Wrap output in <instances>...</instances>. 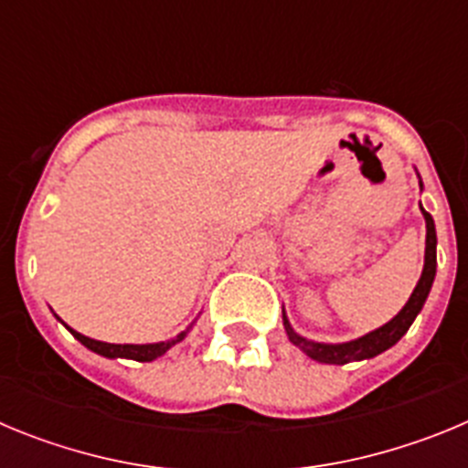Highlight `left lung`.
<instances>
[{
    "mask_svg": "<svg viewBox=\"0 0 468 468\" xmlns=\"http://www.w3.org/2000/svg\"><path fill=\"white\" fill-rule=\"evenodd\" d=\"M421 208V206H420ZM421 215L427 220V250H424V270H421L420 281H417L415 291H412L410 300L405 302V307L396 314L388 324H384L382 328L373 330V333L363 335L358 340L342 342V345H321V342H312L307 337L297 335L291 328L288 318L283 312V325L285 333H288V340L295 346H300L309 358L318 363H328V366H345L351 361H366V358H373L382 351H387L388 346H394L396 342L408 333V328L412 325V321L417 318V314L421 312L424 302H427L429 291H431L433 276H436V225H433V218L421 208Z\"/></svg>",
    "mask_w": 468,
    "mask_h": 468,
    "instance_id": "obj_1",
    "label": "left lung"
}]
</instances>
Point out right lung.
<instances>
[{
    "label": "right lung",
    "mask_w": 468,
    "mask_h": 468,
    "mask_svg": "<svg viewBox=\"0 0 468 468\" xmlns=\"http://www.w3.org/2000/svg\"><path fill=\"white\" fill-rule=\"evenodd\" d=\"M69 333L86 346V349L95 351V354H101L105 358H131V361H140V363H147V361H154V358L164 356L171 346H176L177 342H183L187 337L189 328L183 330V333L173 337L168 342H156V345H110V342H98V340H90L86 335L77 333L68 325Z\"/></svg>",
    "instance_id": "add662e5"
}]
</instances>
